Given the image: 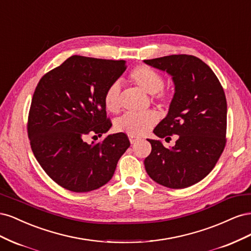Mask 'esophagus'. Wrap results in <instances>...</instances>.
<instances>
[{"label": "esophagus", "instance_id": "1", "mask_svg": "<svg viewBox=\"0 0 251 251\" xmlns=\"http://www.w3.org/2000/svg\"><path fill=\"white\" fill-rule=\"evenodd\" d=\"M128 139H130V142L133 144V143H135L136 141H138V139H139V138H137V137H134V136H130V137H128Z\"/></svg>", "mask_w": 251, "mask_h": 251}]
</instances>
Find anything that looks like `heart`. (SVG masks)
Segmentation results:
<instances>
[{"label": "heart", "mask_w": 251, "mask_h": 251, "mask_svg": "<svg viewBox=\"0 0 251 251\" xmlns=\"http://www.w3.org/2000/svg\"><path fill=\"white\" fill-rule=\"evenodd\" d=\"M134 85L140 88L144 92L151 95V100L159 105H164L171 100V94L164 90V78L156 70L149 66H138L128 74ZM103 104L109 112L116 113L120 108V86L118 82L110 85L103 94ZM158 121L155 112L148 111L144 113H126L119 117L115 126L117 131L130 136H142L147 134Z\"/></svg>", "instance_id": "b5f03b06"}]
</instances>
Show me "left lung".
Returning <instances> with one entry per match:
<instances>
[{
	"instance_id": "obj_1",
	"label": "left lung",
	"mask_w": 251,
	"mask_h": 251,
	"mask_svg": "<svg viewBox=\"0 0 251 251\" xmlns=\"http://www.w3.org/2000/svg\"><path fill=\"white\" fill-rule=\"evenodd\" d=\"M144 63L168 72L175 94L168 115L154 128L159 138L176 144L165 148L161 140L148 139L151 154L144 159L149 176L170 188L198 183L215 168L226 144L227 103L216 74L198 57L175 54Z\"/></svg>"
}]
</instances>
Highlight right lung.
Returning a JSON list of instances; mask_svg holds the SVG:
<instances>
[{
	"label": "right lung",
	"instance_id": "obj_1",
	"mask_svg": "<svg viewBox=\"0 0 251 251\" xmlns=\"http://www.w3.org/2000/svg\"><path fill=\"white\" fill-rule=\"evenodd\" d=\"M126 69L125 60L73 55L37 83L28 116L30 146L43 170L68 191L87 193L108 183L130 147L125 133L85 140L110 130L103 94Z\"/></svg>",
	"mask_w": 251,
	"mask_h": 251
}]
</instances>
